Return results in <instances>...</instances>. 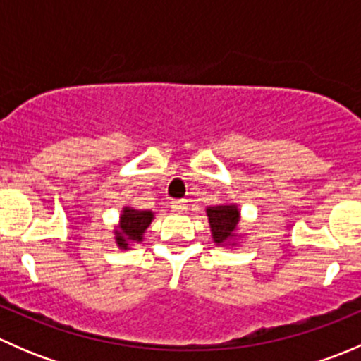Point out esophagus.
<instances>
[{"instance_id": "esophagus-1", "label": "esophagus", "mask_w": 361, "mask_h": 361, "mask_svg": "<svg viewBox=\"0 0 361 361\" xmlns=\"http://www.w3.org/2000/svg\"><path fill=\"white\" fill-rule=\"evenodd\" d=\"M171 204H173L174 211H185V209H187V201H185V199H176V201H173Z\"/></svg>"}]
</instances>
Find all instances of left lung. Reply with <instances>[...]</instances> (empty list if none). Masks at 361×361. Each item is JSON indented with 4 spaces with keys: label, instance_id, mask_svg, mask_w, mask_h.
Here are the masks:
<instances>
[{
    "label": "left lung",
    "instance_id": "8db88e82",
    "mask_svg": "<svg viewBox=\"0 0 361 361\" xmlns=\"http://www.w3.org/2000/svg\"><path fill=\"white\" fill-rule=\"evenodd\" d=\"M207 220H209L211 235L216 246L235 245V232H238L239 213L235 204H220V206H211L206 209Z\"/></svg>",
    "mask_w": 361,
    "mask_h": 361
}]
</instances>
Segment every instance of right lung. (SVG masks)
<instances>
[{"label": "right lung", "mask_w": 361, "mask_h": 361, "mask_svg": "<svg viewBox=\"0 0 361 361\" xmlns=\"http://www.w3.org/2000/svg\"><path fill=\"white\" fill-rule=\"evenodd\" d=\"M154 220L152 211L134 209V207L126 206L120 214L118 227L115 231V243L120 250H129L130 243L143 241V234L150 227Z\"/></svg>", "instance_id": "1"}]
</instances>
